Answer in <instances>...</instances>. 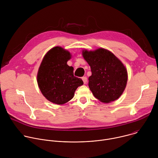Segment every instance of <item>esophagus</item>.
Here are the masks:
<instances>
[{
  "label": "esophagus",
  "mask_w": 158,
  "mask_h": 158,
  "mask_svg": "<svg viewBox=\"0 0 158 158\" xmlns=\"http://www.w3.org/2000/svg\"><path fill=\"white\" fill-rule=\"evenodd\" d=\"M82 81H83V82H84V84H86V83H87V79L86 77H83L82 78Z\"/></svg>",
  "instance_id": "34e87169"
}]
</instances>
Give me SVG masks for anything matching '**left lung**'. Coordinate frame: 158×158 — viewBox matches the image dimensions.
<instances>
[{"label": "left lung", "instance_id": "left-lung-1", "mask_svg": "<svg viewBox=\"0 0 158 158\" xmlns=\"http://www.w3.org/2000/svg\"><path fill=\"white\" fill-rule=\"evenodd\" d=\"M82 55L91 67L89 87L99 101L109 103L119 98L127 82V71L123 63L107 49H83Z\"/></svg>", "mask_w": 158, "mask_h": 158}]
</instances>
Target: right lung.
Instances as JSON below:
<instances>
[{
  "label": "right lung",
  "instance_id": "1",
  "mask_svg": "<svg viewBox=\"0 0 158 158\" xmlns=\"http://www.w3.org/2000/svg\"><path fill=\"white\" fill-rule=\"evenodd\" d=\"M72 57L69 51L60 46L51 49L44 56L39 67L37 81L42 95L50 102L64 104L74 96L84 82L74 76V68L67 62Z\"/></svg>",
  "mask_w": 158,
  "mask_h": 158
}]
</instances>
